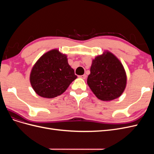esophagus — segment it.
<instances>
[{
  "mask_svg": "<svg viewBox=\"0 0 154 154\" xmlns=\"http://www.w3.org/2000/svg\"><path fill=\"white\" fill-rule=\"evenodd\" d=\"M79 77H80V78H82V79H85L87 78V75H86V74H83V75L80 76Z\"/></svg>",
  "mask_w": 154,
  "mask_h": 154,
  "instance_id": "esophagus-1",
  "label": "esophagus"
}]
</instances>
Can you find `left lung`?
<instances>
[{"label":"left lung","mask_w":154,"mask_h":154,"mask_svg":"<svg viewBox=\"0 0 154 154\" xmlns=\"http://www.w3.org/2000/svg\"><path fill=\"white\" fill-rule=\"evenodd\" d=\"M87 84L99 100L111 101L123 94L127 85V74L119 60L105 51L92 60Z\"/></svg>","instance_id":"8db88e82"}]
</instances>
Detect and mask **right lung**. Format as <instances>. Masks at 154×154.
Segmentation results:
<instances>
[{
    "instance_id": "right-lung-1",
    "label": "right lung",
    "mask_w": 154,
    "mask_h": 154,
    "mask_svg": "<svg viewBox=\"0 0 154 154\" xmlns=\"http://www.w3.org/2000/svg\"><path fill=\"white\" fill-rule=\"evenodd\" d=\"M77 76L69 66L67 55L58 49L43 54L32 67L30 74L31 85L37 94L53 98L67 90Z\"/></svg>"
}]
</instances>
